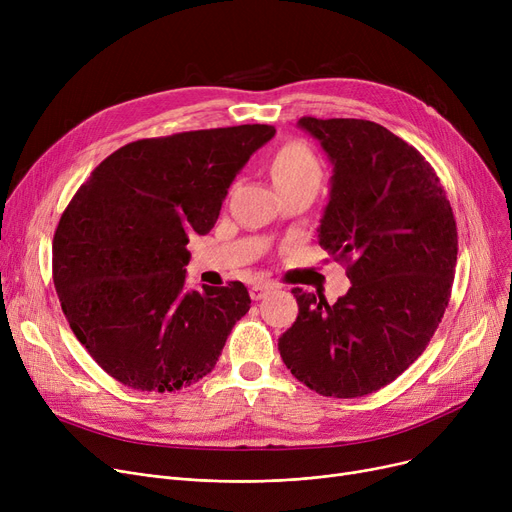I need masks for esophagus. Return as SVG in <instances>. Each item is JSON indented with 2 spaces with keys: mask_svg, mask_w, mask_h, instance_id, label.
Returning <instances> with one entry per match:
<instances>
[{
  "mask_svg": "<svg viewBox=\"0 0 512 512\" xmlns=\"http://www.w3.org/2000/svg\"><path fill=\"white\" fill-rule=\"evenodd\" d=\"M270 290H274V284H272V282H255L249 292H251V299H253V301H261Z\"/></svg>",
  "mask_w": 512,
  "mask_h": 512,
  "instance_id": "obj_1",
  "label": "esophagus"
}]
</instances>
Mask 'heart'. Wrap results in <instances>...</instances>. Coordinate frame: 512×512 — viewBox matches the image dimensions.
Returning a JSON list of instances; mask_svg holds the SVG:
<instances>
[{
	"label": "heart",
	"instance_id": "obj_1",
	"mask_svg": "<svg viewBox=\"0 0 512 512\" xmlns=\"http://www.w3.org/2000/svg\"><path fill=\"white\" fill-rule=\"evenodd\" d=\"M272 178L278 191L294 186H315L319 188L324 170L317 155L303 143L284 145L272 161Z\"/></svg>",
	"mask_w": 512,
	"mask_h": 512
}]
</instances>
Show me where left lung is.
<instances>
[{
    "instance_id": "8db88e82",
    "label": "left lung",
    "mask_w": 512,
    "mask_h": 512,
    "mask_svg": "<svg viewBox=\"0 0 512 512\" xmlns=\"http://www.w3.org/2000/svg\"><path fill=\"white\" fill-rule=\"evenodd\" d=\"M334 164L319 245L353 282L334 305L292 288L299 315L278 351L321 396L357 398L392 384L425 351L450 301L459 234L429 161L388 128L305 116Z\"/></svg>"
}]
</instances>
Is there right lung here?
<instances>
[{
  "label": "right lung",
  "mask_w": 512,
  "mask_h": 512,
  "mask_svg": "<svg viewBox=\"0 0 512 512\" xmlns=\"http://www.w3.org/2000/svg\"><path fill=\"white\" fill-rule=\"evenodd\" d=\"M276 134L242 124L128 143L80 184L53 234V284L95 363L139 392L193 386L251 309L242 282L186 292L188 236L207 234L238 170Z\"/></svg>",
  "instance_id": "1"
}]
</instances>
